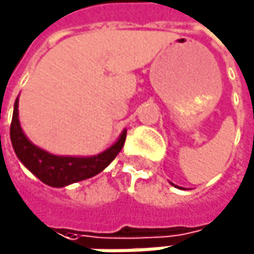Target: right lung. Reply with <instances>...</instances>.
I'll return each mask as SVG.
<instances>
[{"instance_id": "add662e5", "label": "right lung", "mask_w": 254, "mask_h": 254, "mask_svg": "<svg viewBox=\"0 0 254 254\" xmlns=\"http://www.w3.org/2000/svg\"><path fill=\"white\" fill-rule=\"evenodd\" d=\"M10 140L14 149L16 156L21 159L22 164L37 176L43 184L49 187H66L73 182H79L88 178H93L101 173L110 162L119 155L122 150L126 132L120 135L117 143H114L105 152L88 156V158H76V156H57L51 155L37 146H34L22 132L19 119H17V99L14 102L11 125H10Z\"/></svg>"}]
</instances>
